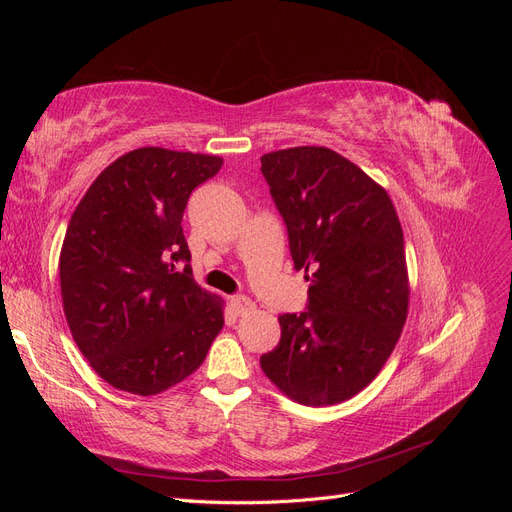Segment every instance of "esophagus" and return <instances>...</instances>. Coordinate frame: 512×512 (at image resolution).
<instances>
[{
    "mask_svg": "<svg viewBox=\"0 0 512 512\" xmlns=\"http://www.w3.org/2000/svg\"><path fill=\"white\" fill-rule=\"evenodd\" d=\"M230 307L235 309V314H239V316L250 314V312H254V309H256L254 301L247 299V297H232L230 299Z\"/></svg>",
    "mask_w": 512,
    "mask_h": 512,
    "instance_id": "esophagus-1",
    "label": "esophagus"
}]
</instances>
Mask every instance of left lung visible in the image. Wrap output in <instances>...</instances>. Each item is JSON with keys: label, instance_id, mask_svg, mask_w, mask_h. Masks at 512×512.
<instances>
[{"label": "left lung", "instance_id": "8db88e82", "mask_svg": "<svg viewBox=\"0 0 512 512\" xmlns=\"http://www.w3.org/2000/svg\"><path fill=\"white\" fill-rule=\"evenodd\" d=\"M260 162L294 269L313 271L307 312L280 316L282 339L260 367L297 404H342L380 374L408 318L397 211L380 183L333 149L290 147Z\"/></svg>", "mask_w": 512, "mask_h": 512}]
</instances>
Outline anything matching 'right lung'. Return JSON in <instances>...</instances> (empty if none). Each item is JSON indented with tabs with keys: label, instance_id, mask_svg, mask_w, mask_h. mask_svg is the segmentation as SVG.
Instances as JSON below:
<instances>
[{
	"label": "right lung",
	"instance_id": "right-lung-1",
	"mask_svg": "<svg viewBox=\"0 0 512 512\" xmlns=\"http://www.w3.org/2000/svg\"><path fill=\"white\" fill-rule=\"evenodd\" d=\"M224 160L141 147L108 164L76 205L59 254L64 314L96 374L158 395L203 365L224 301L190 269L183 211ZM186 262L181 270L180 265Z\"/></svg>",
	"mask_w": 512,
	"mask_h": 512
}]
</instances>
